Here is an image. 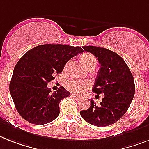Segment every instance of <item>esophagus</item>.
Returning <instances> with one entry per match:
<instances>
[{
  "label": "esophagus",
  "mask_w": 149,
  "mask_h": 149,
  "mask_svg": "<svg viewBox=\"0 0 149 149\" xmlns=\"http://www.w3.org/2000/svg\"><path fill=\"white\" fill-rule=\"evenodd\" d=\"M72 97H75L77 100H81V99H82V97H81V96L77 95V94H72Z\"/></svg>",
  "instance_id": "obj_1"
}]
</instances>
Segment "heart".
<instances>
[{
	"mask_svg": "<svg viewBox=\"0 0 149 149\" xmlns=\"http://www.w3.org/2000/svg\"><path fill=\"white\" fill-rule=\"evenodd\" d=\"M81 61L87 68L91 66L97 65V58L94 55L91 53H84L81 55ZM90 83L88 81H80L78 79H71L67 81L65 83V87L68 90L74 92H81L89 87Z\"/></svg>",
	"mask_w": 149,
	"mask_h": 149,
	"instance_id": "1",
	"label": "heart"
}]
</instances>
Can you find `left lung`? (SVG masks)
Returning <instances> with one entry per match:
<instances>
[{
  "label": "left lung",
  "mask_w": 149,
  "mask_h": 149,
  "mask_svg": "<svg viewBox=\"0 0 149 149\" xmlns=\"http://www.w3.org/2000/svg\"><path fill=\"white\" fill-rule=\"evenodd\" d=\"M94 55L100 68L93 87V92L104 97L100 104L92 99L91 106L80 114L84 120L99 127L115 123L127 111L135 94V82L130 68L116 52L93 45L82 46Z\"/></svg>",
  "instance_id": "obj_1"
}]
</instances>
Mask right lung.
Returning <instances> with one entry per match:
<instances>
[{
	"label": "right lung",
	"mask_w": 149,
	"mask_h": 149,
	"mask_svg": "<svg viewBox=\"0 0 149 149\" xmlns=\"http://www.w3.org/2000/svg\"><path fill=\"white\" fill-rule=\"evenodd\" d=\"M79 46L45 44L23 55L13 69L10 92L17 112L30 123L43 125L59 115V103L70 93L63 87L52 93L47 87L68 61L81 54Z\"/></svg>",
	"instance_id": "1"
}]
</instances>
